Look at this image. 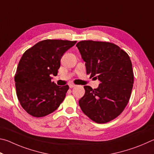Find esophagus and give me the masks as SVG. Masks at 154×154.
<instances>
[{
    "label": "esophagus",
    "mask_w": 154,
    "mask_h": 154,
    "mask_svg": "<svg viewBox=\"0 0 154 154\" xmlns=\"http://www.w3.org/2000/svg\"><path fill=\"white\" fill-rule=\"evenodd\" d=\"M75 86H76V85H75L74 84H69V88H74V87H75Z\"/></svg>",
    "instance_id": "1"
}]
</instances>
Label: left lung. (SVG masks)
Instances as JSON below:
<instances>
[{
	"mask_svg": "<svg viewBox=\"0 0 154 154\" xmlns=\"http://www.w3.org/2000/svg\"><path fill=\"white\" fill-rule=\"evenodd\" d=\"M76 47L86 62L87 74L100 81L95 89L85 86L79 106L95 122H108L123 112L130 99L134 82L131 59L114 43L82 40Z\"/></svg>",
	"mask_w": 154,
	"mask_h": 154,
	"instance_id": "8db88e82",
	"label": "left lung"
}]
</instances>
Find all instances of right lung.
<instances>
[{"mask_svg": "<svg viewBox=\"0 0 154 154\" xmlns=\"http://www.w3.org/2000/svg\"><path fill=\"white\" fill-rule=\"evenodd\" d=\"M76 41L44 40L28 48L19 62L15 75L18 100L29 115L36 118L53 113L63 102L68 85L59 87L51 81L57 75L60 60Z\"/></svg>", "mask_w": 154, "mask_h": 154, "instance_id": "1", "label": "right lung"}]
</instances>
